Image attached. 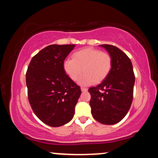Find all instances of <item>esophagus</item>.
I'll return each instance as SVG.
<instances>
[{"label":"esophagus","instance_id":"34e87169","mask_svg":"<svg viewBox=\"0 0 158 158\" xmlns=\"http://www.w3.org/2000/svg\"><path fill=\"white\" fill-rule=\"evenodd\" d=\"M81 91H82V92L87 91V90H88V88H84V87H81Z\"/></svg>","mask_w":158,"mask_h":158}]
</instances>
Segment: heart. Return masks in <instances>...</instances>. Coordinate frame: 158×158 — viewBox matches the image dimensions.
I'll use <instances>...</instances> for the list:
<instances>
[{"label": "heart", "mask_w": 158, "mask_h": 158, "mask_svg": "<svg viewBox=\"0 0 158 158\" xmlns=\"http://www.w3.org/2000/svg\"><path fill=\"white\" fill-rule=\"evenodd\" d=\"M65 73L73 81L83 86L100 82L110 73L112 59L107 52L91 48H84L73 54V59H66L63 62Z\"/></svg>", "instance_id": "1"}]
</instances>
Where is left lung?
<instances>
[{"label":"left lung","instance_id":"left-lung-1","mask_svg":"<svg viewBox=\"0 0 158 158\" xmlns=\"http://www.w3.org/2000/svg\"><path fill=\"white\" fill-rule=\"evenodd\" d=\"M112 59L110 73L100 84L88 89L92 116L105 125H114L124 118L131 107L135 77L129 58L113 45L102 44Z\"/></svg>","mask_w":158,"mask_h":158}]
</instances>
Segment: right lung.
<instances>
[{"label": "right lung", "instance_id": "1", "mask_svg": "<svg viewBox=\"0 0 158 158\" xmlns=\"http://www.w3.org/2000/svg\"><path fill=\"white\" fill-rule=\"evenodd\" d=\"M75 44H52L33 56L26 74L28 99L34 113L48 126L59 127L73 119L81 94L65 73L63 62Z\"/></svg>", "mask_w": 158, "mask_h": 158}]
</instances>
